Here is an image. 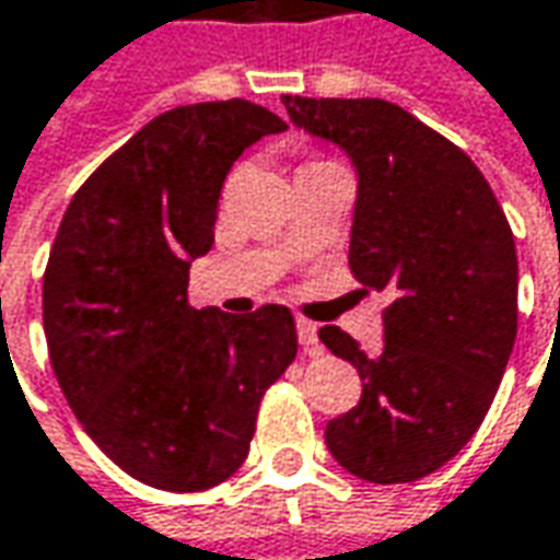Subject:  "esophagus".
Listing matches in <instances>:
<instances>
[{
    "label": "esophagus",
    "instance_id": "obj_1",
    "mask_svg": "<svg viewBox=\"0 0 560 560\" xmlns=\"http://www.w3.org/2000/svg\"><path fill=\"white\" fill-rule=\"evenodd\" d=\"M298 340L306 353H318V328L310 318H298Z\"/></svg>",
    "mask_w": 560,
    "mask_h": 560
}]
</instances>
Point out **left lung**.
I'll return each instance as SVG.
<instances>
[{
    "instance_id": "1",
    "label": "left lung",
    "mask_w": 560,
    "mask_h": 560,
    "mask_svg": "<svg viewBox=\"0 0 560 560\" xmlns=\"http://www.w3.org/2000/svg\"><path fill=\"white\" fill-rule=\"evenodd\" d=\"M281 102L357 166L350 269L390 298L377 357L338 325L318 331L362 377L357 406L325 428L328 453L369 483H412L465 450L505 375L517 335L511 225L471 158L399 105Z\"/></svg>"
}]
</instances>
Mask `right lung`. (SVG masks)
I'll list each match as a JSON object with an SVG mask.
<instances>
[{"instance_id": "1", "label": "right lung", "mask_w": 560, "mask_h": 560, "mask_svg": "<svg viewBox=\"0 0 560 560\" xmlns=\"http://www.w3.org/2000/svg\"><path fill=\"white\" fill-rule=\"evenodd\" d=\"M284 129L242 98L173 107L89 176L55 235L43 279L51 369L98 450L148 487L229 480L266 387L298 357L288 306H188L229 170Z\"/></svg>"}]
</instances>
